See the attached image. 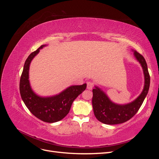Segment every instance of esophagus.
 Segmentation results:
<instances>
[{
    "instance_id": "34e87169",
    "label": "esophagus",
    "mask_w": 159,
    "mask_h": 159,
    "mask_svg": "<svg viewBox=\"0 0 159 159\" xmlns=\"http://www.w3.org/2000/svg\"><path fill=\"white\" fill-rule=\"evenodd\" d=\"M93 88V84L91 82V81H88V82H87V88L88 89H92Z\"/></svg>"
}]
</instances>
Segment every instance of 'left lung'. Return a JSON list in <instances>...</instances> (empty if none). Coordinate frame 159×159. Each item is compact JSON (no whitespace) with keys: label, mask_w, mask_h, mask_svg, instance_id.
Masks as SVG:
<instances>
[{"label":"left lung","mask_w":159,"mask_h":159,"mask_svg":"<svg viewBox=\"0 0 159 159\" xmlns=\"http://www.w3.org/2000/svg\"><path fill=\"white\" fill-rule=\"evenodd\" d=\"M134 56L140 63L145 77V84L141 93L133 102L120 105L110 100L107 94L98 86L93 89L92 105L95 117L98 121L107 125H116L127 121L137 113L148 93L150 86L147 62L144 57L137 51H133Z\"/></svg>","instance_id":"1"}]
</instances>
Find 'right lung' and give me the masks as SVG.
Instances as JSON below:
<instances>
[{
	"label": "right lung",
	"instance_id": "add662e5",
	"mask_svg": "<svg viewBox=\"0 0 159 159\" xmlns=\"http://www.w3.org/2000/svg\"><path fill=\"white\" fill-rule=\"evenodd\" d=\"M46 46L42 45L25 61L20 80V93L24 103L35 117L52 123L60 121L68 114L72 103L86 89L87 84L70 86L59 94L50 97H41L35 93L29 81L30 65L40 50Z\"/></svg>",
	"mask_w": 159,
	"mask_h": 159
}]
</instances>
